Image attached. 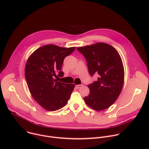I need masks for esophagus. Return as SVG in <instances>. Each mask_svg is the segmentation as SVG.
Returning <instances> with one entry per match:
<instances>
[{"mask_svg":"<svg viewBox=\"0 0 149 149\" xmlns=\"http://www.w3.org/2000/svg\"><path fill=\"white\" fill-rule=\"evenodd\" d=\"M83 86V84H78V85H76V86H75V87L78 89V88H81Z\"/></svg>","mask_w":149,"mask_h":149,"instance_id":"34e87169","label":"esophagus"}]
</instances>
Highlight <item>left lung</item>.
<instances>
[{"mask_svg":"<svg viewBox=\"0 0 149 149\" xmlns=\"http://www.w3.org/2000/svg\"><path fill=\"white\" fill-rule=\"evenodd\" d=\"M84 56L91 75H98L96 81L89 84L90 93L84 97L92 109L100 111L107 109L116 100L123 89L124 68L118 51L104 43L78 47Z\"/></svg>","mask_w":149,"mask_h":149,"instance_id":"obj_1","label":"left lung"}]
</instances>
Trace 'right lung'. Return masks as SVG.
<instances>
[{
    "label": "right lung",
    "instance_id": "obj_1",
    "mask_svg": "<svg viewBox=\"0 0 149 149\" xmlns=\"http://www.w3.org/2000/svg\"><path fill=\"white\" fill-rule=\"evenodd\" d=\"M76 47H62L47 45L36 50L29 58L25 68V77L34 99L44 109L55 111L65 106L74 90V84H65L55 79L62 77L65 58Z\"/></svg>",
    "mask_w": 149,
    "mask_h": 149
}]
</instances>
